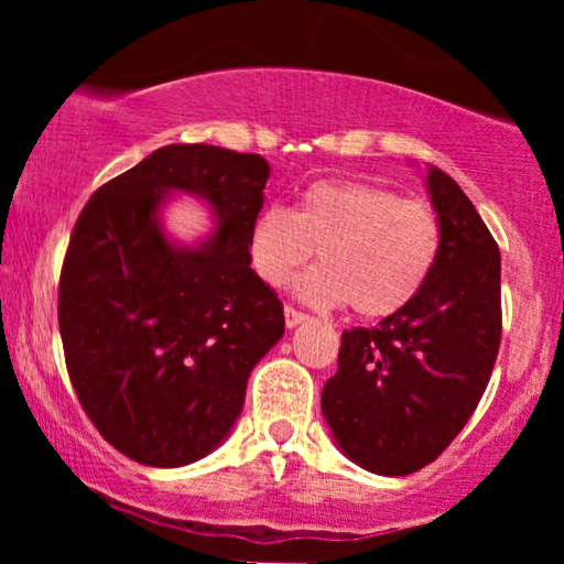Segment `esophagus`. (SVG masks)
I'll use <instances>...</instances> for the list:
<instances>
[{"instance_id": "1", "label": "esophagus", "mask_w": 564, "mask_h": 564, "mask_svg": "<svg viewBox=\"0 0 564 564\" xmlns=\"http://www.w3.org/2000/svg\"><path fill=\"white\" fill-rule=\"evenodd\" d=\"M283 318H286V326L289 328H296V326H300V323L307 321V315L300 313V310H294V307H291V304H286V307H283Z\"/></svg>"}]
</instances>
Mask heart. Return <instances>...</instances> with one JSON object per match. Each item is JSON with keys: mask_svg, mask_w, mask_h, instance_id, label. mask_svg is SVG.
<instances>
[{"mask_svg": "<svg viewBox=\"0 0 564 564\" xmlns=\"http://www.w3.org/2000/svg\"><path fill=\"white\" fill-rule=\"evenodd\" d=\"M318 249L321 268L296 283L302 300L347 304L360 318L403 310L435 268L440 219L430 204L358 180H321L296 209L273 204L249 232V260L270 286H286Z\"/></svg>", "mask_w": 564, "mask_h": 564, "instance_id": "obj_1", "label": "heart"}]
</instances>
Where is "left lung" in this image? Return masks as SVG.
Masks as SVG:
<instances>
[{
    "instance_id": "left-lung-1",
    "label": "left lung",
    "mask_w": 564,
    "mask_h": 564,
    "mask_svg": "<svg viewBox=\"0 0 564 564\" xmlns=\"http://www.w3.org/2000/svg\"><path fill=\"white\" fill-rule=\"evenodd\" d=\"M440 219L430 278L398 313L341 334L321 411L352 464L405 477L426 467L480 403L501 345V254L467 193L426 170Z\"/></svg>"
}]
</instances>
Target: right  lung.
I'll use <instances>...</instances> for the list:
<instances>
[{"instance_id":"add662e5","label":"right lung","mask_w":564,"mask_h":564,"mask_svg":"<svg viewBox=\"0 0 564 564\" xmlns=\"http://www.w3.org/2000/svg\"><path fill=\"white\" fill-rule=\"evenodd\" d=\"M270 164L217 145H164L93 193L61 273L70 384L102 437L159 469L219 448L246 381L283 336V304L249 268ZM204 199L213 230L163 228L172 195Z\"/></svg>"}]
</instances>
